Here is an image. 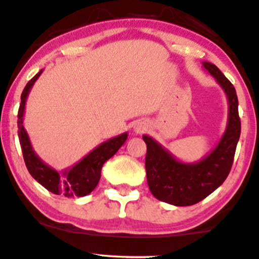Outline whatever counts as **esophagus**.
Returning a JSON list of instances; mask_svg holds the SVG:
<instances>
[{
    "mask_svg": "<svg viewBox=\"0 0 259 259\" xmlns=\"http://www.w3.org/2000/svg\"><path fill=\"white\" fill-rule=\"evenodd\" d=\"M146 129V125L145 124H136L135 126H134V130H135V133H143L144 130Z\"/></svg>",
    "mask_w": 259,
    "mask_h": 259,
    "instance_id": "1",
    "label": "esophagus"
}]
</instances>
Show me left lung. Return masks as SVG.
Segmentation results:
<instances>
[{
  "instance_id": "obj_1",
  "label": "left lung",
  "mask_w": 259,
  "mask_h": 259,
  "mask_svg": "<svg viewBox=\"0 0 259 259\" xmlns=\"http://www.w3.org/2000/svg\"><path fill=\"white\" fill-rule=\"evenodd\" d=\"M201 64L223 88L229 104L226 129L217 146L201 160L184 162L151 136H143L147 146L145 167L149 188L156 199L175 206L197 204L224 183L231 169L241 134L235 87L214 64L208 61Z\"/></svg>"
}]
</instances>
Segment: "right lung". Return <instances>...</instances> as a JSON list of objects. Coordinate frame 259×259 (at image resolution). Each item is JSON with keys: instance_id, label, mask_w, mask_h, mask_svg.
Instances as JSON below:
<instances>
[{"instance_id": "right-lung-1", "label": "right lung", "mask_w": 259, "mask_h": 259, "mask_svg": "<svg viewBox=\"0 0 259 259\" xmlns=\"http://www.w3.org/2000/svg\"><path fill=\"white\" fill-rule=\"evenodd\" d=\"M41 72L42 70L39 71L28 82L21 96V106H19L17 124H18V138L25 166L34 180L54 194L64 195V197H84L97 187L101 180V172L104 162L113 157L116 151L123 146L127 139V133H123L99 144L97 147H95L92 151L88 152L83 158H81L69 168H65L61 172L54 169L34 151L29 135L23 124L27 98Z\"/></svg>"}]
</instances>
